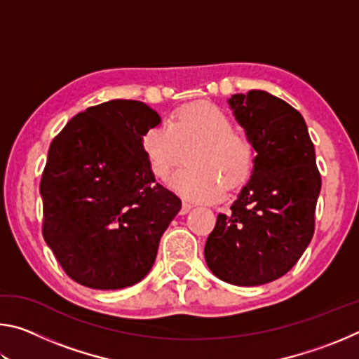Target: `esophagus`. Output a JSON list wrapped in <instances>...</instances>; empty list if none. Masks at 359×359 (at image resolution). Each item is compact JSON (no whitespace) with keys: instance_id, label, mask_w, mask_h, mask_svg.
<instances>
[{"instance_id":"34e87169","label":"esophagus","mask_w":359,"mask_h":359,"mask_svg":"<svg viewBox=\"0 0 359 359\" xmlns=\"http://www.w3.org/2000/svg\"><path fill=\"white\" fill-rule=\"evenodd\" d=\"M191 208H193V205H191L190 203H187V201H184V203H182L180 215H185V214H188V212H190V210H191Z\"/></svg>"}]
</instances>
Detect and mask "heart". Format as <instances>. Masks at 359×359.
<instances>
[{
	"label": "heart",
	"instance_id": "heart-1",
	"mask_svg": "<svg viewBox=\"0 0 359 359\" xmlns=\"http://www.w3.org/2000/svg\"><path fill=\"white\" fill-rule=\"evenodd\" d=\"M188 155V166L174 175L171 184L191 201H217L223 185L233 190L250 174L255 147L245 133L234 130L233 120L212 104L179 109L142 136V150L151 172L166 179Z\"/></svg>",
	"mask_w": 359,
	"mask_h": 359
}]
</instances>
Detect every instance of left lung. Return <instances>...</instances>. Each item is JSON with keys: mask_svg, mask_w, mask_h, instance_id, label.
Returning <instances> with one entry per match:
<instances>
[{"mask_svg": "<svg viewBox=\"0 0 359 359\" xmlns=\"http://www.w3.org/2000/svg\"><path fill=\"white\" fill-rule=\"evenodd\" d=\"M228 102L257 156L229 214H218L204 257L220 280L257 287L287 274L311 244L321 175L294 107L263 90Z\"/></svg>", "mask_w": 359, "mask_h": 359, "instance_id": "1", "label": "left lung"}]
</instances>
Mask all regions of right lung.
Here are the masks:
<instances>
[{"mask_svg":"<svg viewBox=\"0 0 359 359\" xmlns=\"http://www.w3.org/2000/svg\"><path fill=\"white\" fill-rule=\"evenodd\" d=\"M160 115L112 100L72 117L48 149L41 179L42 236L72 280L131 287L149 274L182 201L155 182L142 136Z\"/></svg>","mask_w":359,"mask_h":359,"instance_id":"1","label":"right lung"}]
</instances>
